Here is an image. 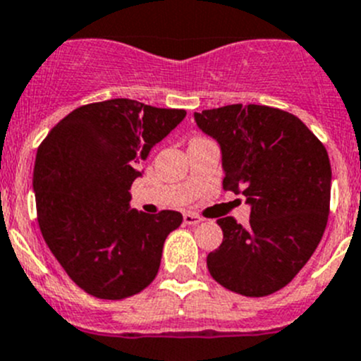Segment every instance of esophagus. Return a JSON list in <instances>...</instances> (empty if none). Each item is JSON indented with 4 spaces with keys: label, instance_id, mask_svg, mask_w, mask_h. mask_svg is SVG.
Wrapping results in <instances>:
<instances>
[{
    "label": "esophagus",
    "instance_id": "1",
    "mask_svg": "<svg viewBox=\"0 0 361 361\" xmlns=\"http://www.w3.org/2000/svg\"><path fill=\"white\" fill-rule=\"evenodd\" d=\"M183 222L188 224V226H197V224L202 222V219L199 215H195V213H185Z\"/></svg>",
    "mask_w": 361,
    "mask_h": 361
}]
</instances>
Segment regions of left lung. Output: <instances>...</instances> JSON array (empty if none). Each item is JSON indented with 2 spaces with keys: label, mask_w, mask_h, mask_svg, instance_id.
<instances>
[{
  "label": "left lung",
  "mask_w": 361,
  "mask_h": 361,
  "mask_svg": "<svg viewBox=\"0 0 361 361\" xmlns=\"http://www.w3.org/2000/svg\"><path fill=\"white\" fill-rule=\"evenodd\" d=\"M222 153L224 190L245 195L247 227L219 219L224 240L206 262L212 277L243 296L288 286L323 238L331 167L323 142L300 118L268 106H224L194 113Z\"/></svg>",
  "instance_id": "1"
}]
</instances>
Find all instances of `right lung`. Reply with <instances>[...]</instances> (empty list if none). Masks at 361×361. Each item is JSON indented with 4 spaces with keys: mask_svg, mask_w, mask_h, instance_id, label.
<instances>
[{
    "mask_svg": "<svg viewBox=\"0 0 361 361\" xmlns=\"http://www.w3.org/2000/svg\"><path fill=\"white\" fill-rule=\"evenodd\" d=\"M187 116L130 99L87 104L63 118L37 152L33 190L45 243L87 295L123 300L157 277L180 212L130 208L137 164Z\"/></svg>",
    "mask_w": 361,
    "mask_h": 361,
    "instance_id": "obj_1",
    "label": "right lung"
}]
</instances>
